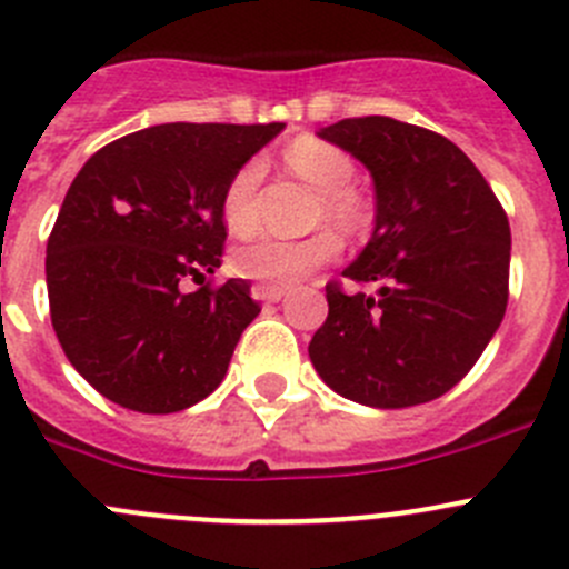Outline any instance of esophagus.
I'll return each instance as SVG.
<instances>
[{
	"instance_id": "34e87169",
	"label": "esophagus",
	"mask_w": 569,
	"mask_h": 569,
	"mask_svg": "<svg viewBox=\"0 0 569 569\" xmlns=\"http://www.w3.org/2000/svg\"><path fill=\"white\" fill-rule=\"evenodd\" d=\"M251 293L257 301H281L284 299V288H276V284H253Z\"/></svg>"
}]
</instances>
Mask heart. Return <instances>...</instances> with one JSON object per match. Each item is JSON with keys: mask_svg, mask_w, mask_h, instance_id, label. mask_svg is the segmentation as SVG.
I'll use <instances>...</instances> for the list:
<instances>
[{"mask_svg": "<svg viewBox=\"0 0 569 569\" xmlns=\"http://www.w3.org/2000/svg\"><path fill=\"white\" fill-rule=\"evenodd\" d=\"M290 170L305 178L312 189L321 192L318 200V220H332L343 229H357L366 218L362 200L351 192L355 181V161L335 144L321 139H296L284 153ZM262 181V164L248 161L231 176L223 189V220L229 231L246 234L257 226V187ZM340 237L332 229H318L301 240H281V237L257 234L231 251V270L242 279H253L259 284L288 288L312 270L335 262L340 257Z\"/></svg>", "mask_w": 569, "mask_h": 569, "instance_id": "heart-1", "label": "heart"}]
</instances>
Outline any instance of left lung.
Here are the masks:
<instances>
[{"instance_id": "obj_1", "label": "left lung", "mask_w": 569, "mask_h": 569, "mask_svg": "<svg viewBox=\"0 0 569 569\" xmlns=\"http://www.w3.org/2000/svg\"><path fill=\"white\" fill-rule=\"evenodd\" d=\"M318 137L375 178V231L343 276L377 284V296L327 284L312 366L335 393L369 408L438 399L506 316L511 229L500 200L458 144L427 128L355 117Z\"/></svg>"}]
</instances>
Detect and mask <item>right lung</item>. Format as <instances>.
I'll use <instances>...</instances> for the list:
<instances>
[{
    "mask_svg": "<svg viewBox=\"0 0 569 569\" xmlns=\"http://www.w3.org/2000/svg\"><path fill=\"white\" fill-rule=\"evenodd\" d=\"M270 126L167 122L97 150L47 242V293L63 355L91 388L139 413H176L223 382L259 316L246 279L183 293L220 268L223 189Z\"/></svg>",
    "mask_w": 569,
    "mask_h": 569,
    "instance_id": "1",
    "label": "right lung"
}]
</instances>
